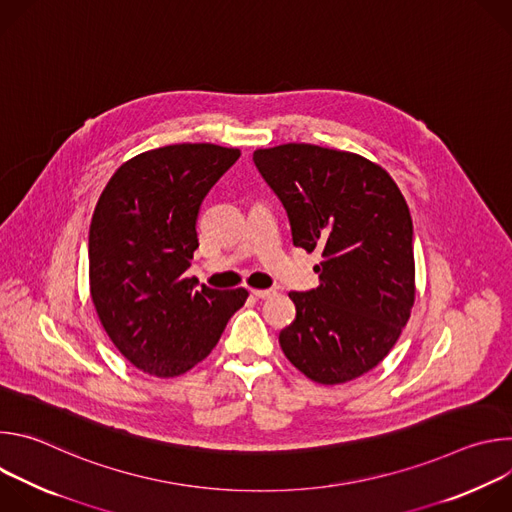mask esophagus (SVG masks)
I'll return each instance as SVG.
<instances>
[{
  "instance_id": "obj_1",
  "label": "esophagus",
  "mask_w": 512,
  "mask_h": 512,
  "mask_svg": "<svg viewBox=\"0 0 512 512\" xmlns=\"http://www.w3.org/2000/svg\"><path fill=\"white\" fill-rule=\"evenodd\" d=\"M251 294L259 300H267V298L275 296V289H251Z\"/></svg>"
}]
</instances>
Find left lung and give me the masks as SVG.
Wrapping results in <instances>:
<instances>
[{
    "label": "left lung",
    "mask_w": 512,
    "mask_h": 512,
    "mask_svg": "<svg viewBox=\"0 0 512 512\" xmlns=\"http://www.w3.org/2000/svg\"><path fill=\"white\" fill-rule=\"evenodd\" d=\"M253 162L281 200L296 247L322 255L320 285L291 291L296 320L279 332L287 360L322 385L375 369L415 302L413 223L393 178L358 154L285 143Z\"/></svg>",
    "instance_id": "1"
}]
</instances>
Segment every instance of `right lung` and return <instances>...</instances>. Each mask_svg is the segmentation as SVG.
I'll return each instance as SVG.
<instances>
[{"label": "right lung", "mask_w": 512, "mask_h": 512, "mask_svg": "<svg viewBox=\"0 0 512 512\" xmlns=\"http://www.w3.org/2000/svg\"><path fill=\"white\" fill-rule=\"evenodd\" d=\"M237 148L176 143L125 162L107 182L89 229V281L97 316L139 371L178 377L204 360L247 289H212L186 277L196 218Z\"/></svg>", "instance_id": "right-lung-1"}]
</instances>
